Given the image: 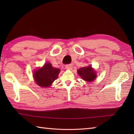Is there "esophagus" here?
Instances as JSON below:
<instances>
[{"instance_id": "esophagus-1", "label": "esophagus", "mask_w": 134, "mask_h": 134, "mask_svg": "<svg viewBox=\"0 0 134 134\" xmlns=\"http://www.w3.org/2000/svg\"><path fill=\"white\" fill-rule=\"evenodd\" d=\"M65 69L67 70H72V66L71 64H67L65 65Z\"/></svg>"}]
</instances>
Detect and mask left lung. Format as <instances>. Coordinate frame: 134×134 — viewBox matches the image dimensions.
I'll list each match as a JSON object with an SVG mask.
<instances>
[{
  "mask_svg": "<svg viewBox=\"0 0 134 134\" xmlns=\"http://www.w3.org/2000/svg\"><path fill=\"white\" fill-rule=\"evenodd\" d=\"M79 76L86 81H93L96 78V73L91 66L82 67L78 70Z\"/></svg>",
  "mask_w": 134,
  "mask_h": 134,
  "instance_id": "1",
  "label": "left lung"
}]
</instances>
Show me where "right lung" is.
Wrapping results in <instances>:
<instances>
[{"label": "right lung", "instance_id": "obj_1", "mask_svg": "<svg viewBox=\"0 0 134 134\" xmlns=\"http://www.w3.org/2000/svg\"><path fill=\"white\" fill-rule=\"evenodd\" d=\"M60 70L52 66L50 63H47L44 67L34 72L35 80L38 86L47 87L51 86L53 81L58 79Z\"/></svg>", "mask_w": 134, "mask_h": 134}]
</instances>
